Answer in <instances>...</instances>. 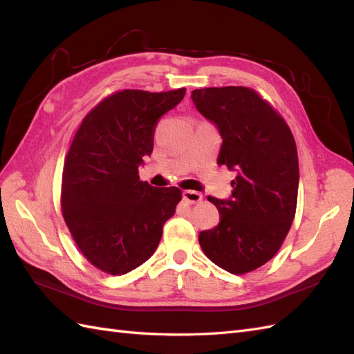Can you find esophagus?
<instances>
[{
  "label": "esophagus",
  "instance_id": "obj_1",
  "mask_svg": "<svg viewBox=\"0 0 354 354\" xmlns=\"http://www.w3.org/2000/svg\"><path fill=\"white\" fill-rule=\"evenodd\" d=\"M183 199L189 203H198L202 201V195L199 194V192H195V190H185Z\"/></svg>",
  "mask_w": 354,
  "mask_h": 354
}]
</instances>
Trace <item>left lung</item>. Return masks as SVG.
I'll use <instances>...</instances> for the list:
<instances>
[{"mask_svg":"<svg viewBox=\"0 0 354 354\" xmlns=\"http://www.w3.org/2000/svg\"><path fill=\"white\" fill-rule=\"evenodd\" d=\"M190 97L218 128V164L236 171L229 199L208 196L221 218L199 233L201 248L229 273L252 272L279 251L295 216L299 171L294 136L251 88H201Z\"/></svg>","mask_w":354,"mask_h":354,"instance_id":"1","label":"left lung"}]
</instances>
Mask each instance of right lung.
Here are the masks:
<instances>
[{
  "label": "right lung",
  "mask_w": 354,
  "mask_h": 354,
  "mask_svg": "<svg viewBox=\"0 0 354 354\" xmlns=\"http://www.w3.org/2000/svg\"><path fill=\"white\" fill-rule=\"evenodd\" d=\"M186 88L118 91L84 118L68 152L62 209L73 241L93 266L125 274L149 260L174 216L181 190L156 189L138 177L153 151L158 120Z\"/></svg>",
  "instance_id": "obj_1"
}]
</instances>
